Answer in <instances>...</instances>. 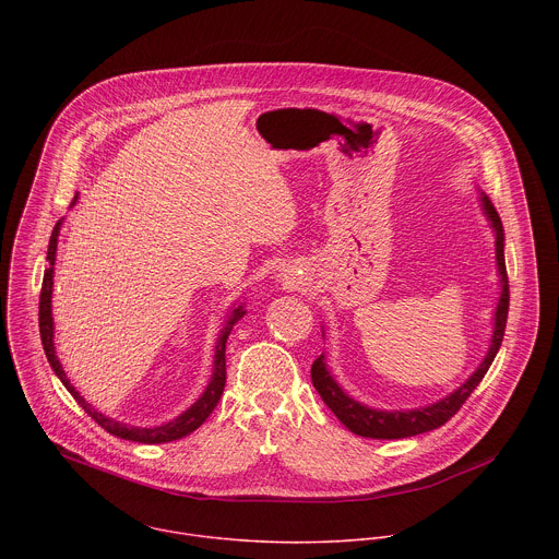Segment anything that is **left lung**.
<instances>
[{
	"label": "left lung",
	"instance_id": "obj_1",
	"mask_svg": "<svg viewBox=\"0 0 559 559\" xmlns=\"http://www.w3.org/2000/svg\"><path fill=\"white\" fill-rule=\"evenodd\" d=\"M483 207L496 229V259H498V270L502 276V296L498 302L493 338H491V347H489L485 362L475 369V373L460 389H455L451 395L442 397V401L436 405L414 409V412H378V409H369V407L356 403L354 397H349L336 384V380L330 376V371L323 362V356L316 358L311 365V382H313L316 391L321 393L323 403L334 412V416L356 436L378 438V440H397V438H409V436H418V433L438 429L460 412V407L466 403V397L473 393V389L477 384L483 382L485 373L489 371V367L502 345V338H504L507 316H509V276H507V263H504V229H502L500 214L493 207L491 199L485 194H483Z\"/></svg>",
	"mask_w": 559,
	"mask_h": 559
}]
</instances>
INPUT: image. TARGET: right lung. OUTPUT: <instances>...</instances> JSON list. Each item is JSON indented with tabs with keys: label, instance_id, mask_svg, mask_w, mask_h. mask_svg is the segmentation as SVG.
Wrapping results in <instances>:
<instances>
[{
	"label": "right lung",
	"instance_id": "1",
	"mask_svg": "<svg viewBox=\"0 0 559 559\" xmlns=\"http://www.w3.org/2000/svg\"><path fill=\"white\" fill-rule=\"evenodd\" d=\"M59 225L61 221H57L52 234H50V243H48V254H46V261H48V267L44 272V283H41V294H39V334H41V345H44V352H46V358L52 367V371L59 376V380L63 382V386L70 391V395L76 401V405H82L84 412L99 425L104 427L108 433L117 436V438H123V440H132V442H143V444H162V442H173V440H179L188 433H192L194 429H199L205 418L214 412V407L218 405L221 401V393L225 389V343H227V336L231 332V328L241 321V318L246 316L243 307H236L229 316V321L225 323V328L221 330V336L216 341V352H214V373H212V380L207 384V389L203 391V395L199 397V401L186 412L181 414L179 418H175L173 423L168 425H162V427H152V429H141V427H130V425H121L112 418H106L104 414L95 412L82 395H79V391L70 384V380L66 378L63 369H61V362L59 358L55 356V343H52V316H50V296H52V265H55V254H57V236H59Z\"/></svg>",
	"mask_w": 559,
	"mask_h": 559
}]
</instances>
